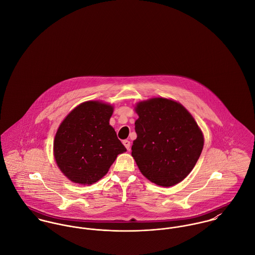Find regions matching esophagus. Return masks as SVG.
Here are the masks:
<instances>
[{
    "instance_id": "1",
    "label": "esophagus",
    "mask_w": 255,
    "mask_h": 255,
    "mask_svg": "<svg viewBox=\"0 0 255 255\" xmlns=\"http://www.w3.org/2000/svg\"><path fill=\"white\" fill-rule=\"evenodd\" d=\"M123 144L125 145V147L129 151L130 150V141H128V140H124L123 141Z\"/></svg>"
}]
</instances>
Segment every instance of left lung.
Wrapping results in <instances>:
<instances>
[{
	"mask_svg": "<svg viewBox=\"0 0 255 255\" xmlns=\"http://www.w3.org/2000/svg\"><path fill=\"white\" fill-rule=\"evenodd\" d=\"M135 112L136 139L131 155L140 172L150 182L172 186L194 168L204 138L193 117L182 104L152 98L139 102Z\"/></svg>",
	"mask_w": 255,
	"mask_h": 255,
	"instance_id": "obj_1",
	"label": "left lung"
}]
</instances>
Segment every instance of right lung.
Listing matches in <instances>:
<instances>
[{"label":"right lung","instance_id":"1","mask_svg":"<svg viewBox=\"0 0 255 255\" xmlns=\"http://www.w3.org/2000/svg\"><path fill=\"white\" fill-rule=\"evenodd\" d=\"M113 110L108 104L87 101L74 108L60 125L54 156L62 173L72 182H98L117 156L127 151L110 126Z\"/></svg>","mask_w":255,"mask_h":255}]
</instances>
